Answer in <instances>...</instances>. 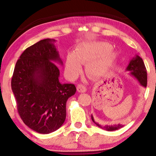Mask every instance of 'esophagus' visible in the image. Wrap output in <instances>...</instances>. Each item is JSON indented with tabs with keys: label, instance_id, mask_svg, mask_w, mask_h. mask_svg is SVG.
I'll list each match as a JSON object with an SVG mask.
<instances>
[{
	"label": "esophagus",
	"instance_id": "obj_1",
	"mask_svg": "<svg viewBox=\"0 0 156 156\" xmlns=\"http://www.w3.org/2000/svg\"><path fill=\"white\" fill-rule=\"evenodd\" d=\"M77 91H79V92L84 93L87 91V89H86V87H85L84 86H83V85L78 84L77 85Z\"/></svg>",
	"mask_w": 156,
	"mask_h": 156
}]
</instances>
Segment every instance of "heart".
Returning <instances> with one entry per match:
<instances>
[{
  "instance_id": "1",
  "label": "heart",
  "mask_w": 156,
  "mask_h": 156,
  "mask_svg": "<svg viewBox=\"0 0 156 156\" xmlns=\"http://www.w3.org/2000/svg\"><path fill=\"white\" fill-rule=\"evenodd\" d=\"M116 52L112 44L104 42H84L76 48L75 53H69L65 62V74L70 79L76 78L86 64V72L94 77L104 75L112 67Z\"/></svg>"
}]
</instances>
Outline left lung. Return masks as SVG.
Returning <instances> with one entry per match:
<instances>
[{"label":"left lung","instance_id":"left-lung-1","mask_svg":"<svg viewBox=\"0 0 156 156\" xmlns=\"http://www.w3.org/2000/svg\"><path fill=\"white\" fill-rule=\"evenodd\" d=\"M126 71L130 72V74L135 77L136 80L138 81L140 85L143 87H146L147 86V71L146 68L145 67L144 62L143 61L142 58L138 56V55H136L135 57L130 61V62L126 67ZM91 119H92L93 122L95 123L97 126L101 128L102 129L106 130L108 131H113L118 130L121 128L123 126V125L120 124H116V125H106L104 126H102L99 123L95 122L94 120V117L91 116Z\"/></svg>","mask_w":156,"mask_h":156}]
</instances>
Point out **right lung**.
Returning <instances> with one entry per match:
<instances>
[{"label":"right lung","mask_w":156,"mask_h":156,"mask_svg":"<svg viewBox=\"0 0 156 156\" xmlns=\"http://www.w3.org/2000/svg\"><path fill=\"white\" fill-rule=\"evenodd\" d=\"M54 39L27 48L17 61L11 80L18 114L30 129L48 134L59 129L66 119V103L76 92L73 84H61L62 65Z\"/></svg>","instance_id":"add662e5"}]
</instances>
